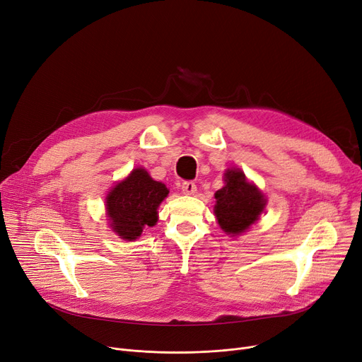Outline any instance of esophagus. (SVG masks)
Instances as JSON below:
<instances>
[{"instance_id": "1", "label": "esophagus", "mask_w": 362, "mask_h": 362, "mask_svg": "<svg viewBox=\"0 0 362 362\" xmlns=\"http://www.w3.org/2000/svg\"><path fill=\"white\" fill-rule=\"evenodd\" d=\"M180 187L185 195H194L197 192V185L194 182H183Z\"/></svg>"}]
</instances>
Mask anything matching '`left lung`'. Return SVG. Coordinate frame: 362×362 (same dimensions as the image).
<instances>
[{
	"instance_id": "left-lung-1",
	"label": "left lung",
	"mask_w": 362,
	"mask_h": 362,
	"mask_svg": "<svg viewBox=\"0 0 362 362\" xmlns=\"http://www.w3.org/2000/svg\"><path fill=\"white\" fill-rule=\"evenodd\" d=\"M214 214L223 232L238 236L259 220L267 199L259 189L248 182L240 168L224 173V186L216 192Z\"/></svg>"
}]
</instances>
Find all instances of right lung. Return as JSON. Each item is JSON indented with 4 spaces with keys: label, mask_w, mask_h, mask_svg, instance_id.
Returning a JSON list of instances; mask_svg holds the SVG:
<instances>
[{
    "label": "right lung",
    "mask_w": 362,
    "mask_h": 362,
    "mask_svg": "<svg viewBox=\"0 0 362 362\" xmlns=\"http://www.w3.org/2000/svg\"><path fill=\"white\" fill-rule=\"evenodd\" d=\"M168 195L164 183L152 179L142 167L135 168L108 192L107 216L112 232L123 240H136L145 227L156 226L158 206Z\"/></svg>",
    "instance_id": "1"
}]
</instances>
